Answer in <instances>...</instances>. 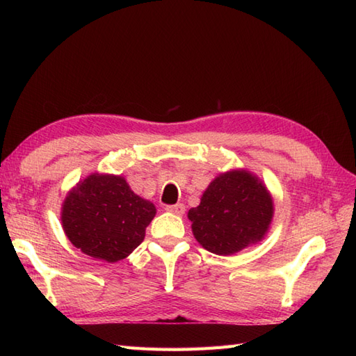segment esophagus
<instances>
[{"label": "esophagus", "instance_id": "1", "mask_svg": "<svg viewBox=\"0 0 356 356\" xmlns=\"http://www.w3.org/2000/svg\"><path fill=\"white\" fill-rule=\"evenodd\" d=\"M166 211H171V213H176L182 216L185 213V205L184 203H176V205H168L166 207Z\"/></svg>", "mask_w": 356, "mask_h": 356}]
</instances>
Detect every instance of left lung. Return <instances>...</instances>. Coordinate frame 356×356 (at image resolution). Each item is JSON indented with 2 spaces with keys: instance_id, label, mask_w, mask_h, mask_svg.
Returning a JSON list of instances; mask_svg holds the SVG:
<instances>
[{
  "instance_id": "obj_1",
  "label": "left lung",
  "mask_w": 356,
  "mask_h": 356,
  "mask_svg": "<svg viewBox=\"0 0 356 356\" xmlns=\"http://www.w3.org/2000/svg\"><path fill=\"white\" fill-rule=\"evenodd\" d=\"M274 203L259 179L248 171L220 174L203 193L188 218L195 240L217 255H231L260 241L266 234Z\"/></svg>"
}]
</instances>
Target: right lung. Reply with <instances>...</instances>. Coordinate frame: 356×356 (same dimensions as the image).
Wrapping results in <instances>:
<instances>
[{"label":"right lung","mask_w":356,"mask_h":356,"mask_svg":"<svg viewBox=\"0 0 356 356\" xmlns=\"http://www.w3.org/2000/svg\"><path fill=\"white\" fill-rule=\"evenodd\" d=\"M154 216L156 207L134 194L124 177L92 174L65 197L61 220L82 252L115 263L142 243Z\"/></svg>","instance_id":"obj_1"}]
</instances>
